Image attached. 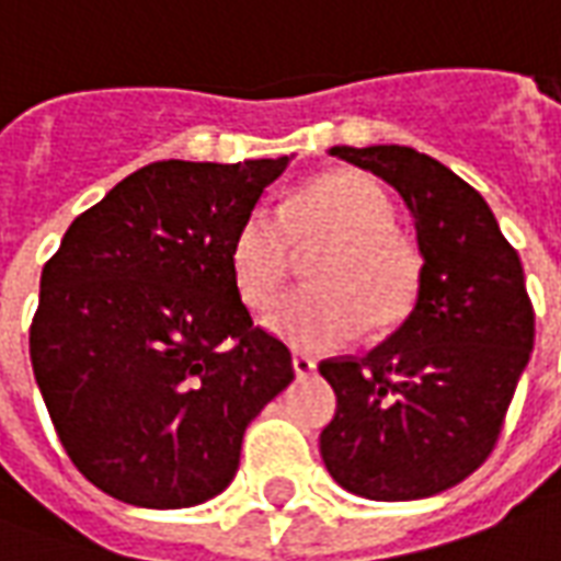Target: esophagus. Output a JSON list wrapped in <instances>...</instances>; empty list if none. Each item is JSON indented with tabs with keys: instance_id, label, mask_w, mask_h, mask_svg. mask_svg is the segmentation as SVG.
Returning <instances> with one entry per match:
<instances>
[{
	"instance_id": "esophagus-1",
	"label": "esophagus",
	"mask_w": 561,
	"mask_h": 561,
	"mask_svg": "<svg viewBox=\"0 0 561 561\" xmlns=\"http://www.w3.org/2000/svg\"><path fill=\"white\" fill-rule=\"evenodd\" d=\"M294 376L297 378H309V376H316V369L318 364L312 360V357H306V354H294Z\"/></svg>"
}]
</instances>
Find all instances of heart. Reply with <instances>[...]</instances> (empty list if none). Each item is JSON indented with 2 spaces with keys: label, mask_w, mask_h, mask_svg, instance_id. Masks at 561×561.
I'll use <instances>...</instances> for the list:
<instances>
[{
  "label": "heart",
  "mask_w": 561,
  "mask_h": 561,
  "mask_svg": "<svg viewBox=\"0 0 561 561\" xmlns=\"http://www.w3.org/2000/svg\"><path fill=\"white\" fill-rule=\"evenodd\" d=\"M393 204L378 180L360 171L321 173L294 188L279 213L257 204L233 233V288L249 309L279 300L291 267V245L324 243L309 264L316 288L288 297L267 330L300 352H333L364 330H385L409 316L421 257L393 228Z\"/></svg>",
  "instance_id": "b5f03b06"
}]
</instances>
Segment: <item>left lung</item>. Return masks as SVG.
<instances>
[{
    "label": "left lung",
    "instance_id": "1",
    "mask_svg": "<svg viewBox=\"0 0 561 561\" xmlns=\"http://www.w3.org/2000/svg\"><path fill=\"white\" fill-rule=\"evenodd\" d=\"M393 185L412 213L423 267L412 312L388 340L318 373L336 393L321 459L373 502L426 499L490 457L535 345L523 264L493 209L412 147H330Z\"/></svg>",
    "mask_w": 561,
    "mask_h": 561
}]
</instances>
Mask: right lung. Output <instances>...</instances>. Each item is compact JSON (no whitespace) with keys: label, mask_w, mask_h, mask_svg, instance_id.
I'll return each mask as SVG.
<instances>
[{"label":"right lung","mask_w":561,"mask_h":561,"mask_svg":"<svg viewBox=\"0 0 561 561\" xmlns=\"http://www.w3.org/2000/svg\"><path fill=\"white\" fill-rule=\"evenodd\" d=\"M288 161H152L80 213L44 264L32 373L102 493L159 511L219 495L245 426L294 381L291 352L252 324L228 261Z\"/></svg>","instance_id":"right-lung-1"}]
</instances>
